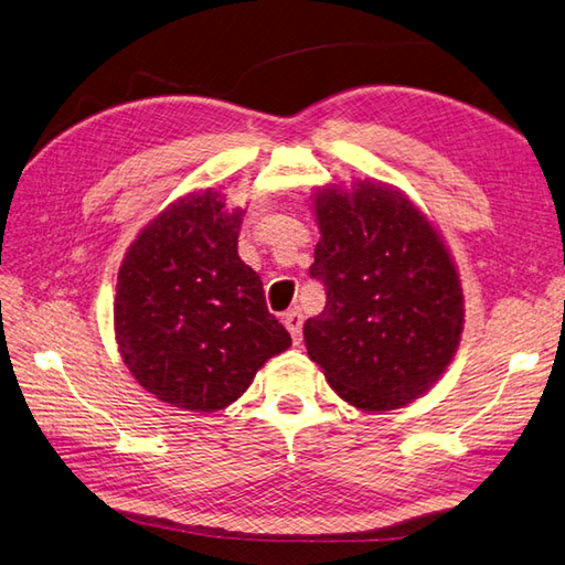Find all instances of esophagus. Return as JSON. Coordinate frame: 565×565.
<instances>
[{
	"mask_svg": "<svg viewBox=\"0 0 565 565\" xmlns=\"http://www.w3.org/2000/svg\"><path fill=\"white\" fill-rule=\"evenodd\" d=\"M284 324L286 330L291 332L294 344H300V334H303V315H300V310L284 312Z\"/></svg>",
	"mask_w": 565,
	"mask_h": 565,
	"instance_id": "obj_1",
	"label": "esophagus"
}]
</instances>
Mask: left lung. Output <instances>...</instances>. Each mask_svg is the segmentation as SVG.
<instances>
[{
    "instance_id": "8db88e82",
    "label": "left lung",
    "mask_w": 565,
    "mask_h": 565,
    "mask_svg": "<svg viewBox=\"0 0 565 565\" xmlns=\"http://www.w3.org/2000/svg\"><path fill=\"white\" fill-rule=\"evenodd\" d=\"M310 200L320 226L310 277L327 303L306 320L308 356L356 409L412 404L460 347L465 296L448 245L387 182L324 185Z\"/></svg>"
}]
</instances>
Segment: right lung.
Segmentation results:
<instances>
[{
    "label": "right lung",
    "mask_w": 565,
    "mask_h": 565,
    "mask_svg": "<svg viewBox=\"0 0 565 565\" xmlns=\"http://www.w3.org/2000/svg\"><path fill=\"white\" fill-rule=\"evenodd\" d=\"M243 214L214 190L180 196L139 231L117 271V351L143 390L178 409H226L291 347L238 257Z\"/></svg>",
    "instance_id": "1"
}]
</instances>
